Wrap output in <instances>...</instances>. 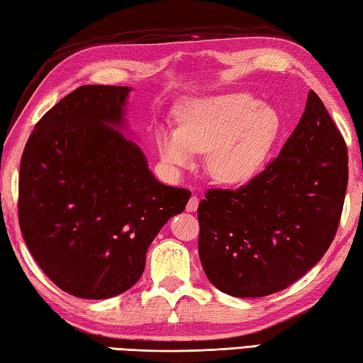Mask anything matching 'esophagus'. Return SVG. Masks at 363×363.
I'll list each match as a JSON object with an SVG mask.
<instances>
[{"label": "esophagus", "mask_w": 363, "mask_h": 363, "mask_svg": "<svg viewBox=\"0 0 363 363\" xmlns=\"http://www.w3.org/2000/svg\"><path fill=\"white\" fill-rule=\"evenodd\" d=\"M199 203H200L199 196L192 195V196H190V200H189V203H187V206H186V210H187L189 213H195L196 208H199Z\"/></svg>", "instance_id": "34e87169"}]
</instances>
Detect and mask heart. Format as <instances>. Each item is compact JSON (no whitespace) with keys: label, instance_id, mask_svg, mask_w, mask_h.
Here are the masks:
<instances>
[{"label":"heart","instance_id":"1","mask_svg":"<svg viewBox=\"0 0 363 363\" xmlns=\"http://www.w3.org/2000/svg\"><path fill=\"white\" fill-rule=\"evenodd\" d=\"M280 130L279 113L253 96L200 97L179 113L177 130L160 128L158 150L171 171L192 167L194 153H206V169L214 181L240 186L259 174Z\"/></svg>","mask_w":363,"mask_h":363}]
</instances>
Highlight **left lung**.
<instances>
[{
	"label": "left lung",
	"mask_w": 363,
	"mask_h": 363,
	"mask_svg": "<svg viewBox=\"0 0 363 363\" xmlns=\"http://www.w3.org/2000/svg\"><path fill=\"white\" fill-rule=\"evenodd\" d=\"M347 187L346 143L309 91L279 157L238 190H208L199 205V255L208 280L235 298L285 290L322 259Z\"/></svg>",
	"instance_id": "1"
}]
</instances>
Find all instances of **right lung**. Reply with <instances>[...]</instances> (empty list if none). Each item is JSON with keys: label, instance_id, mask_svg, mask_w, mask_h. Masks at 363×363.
<instances>
[{"label": "right lung", "instance_id": "obj_1", "mask_svg": "<svg viewBox=\"0 0 363 363\" xmlns=\"http://www.w3.org/2000/svg\"><path fill=\"white\" fill-rule=\"evenodd\" d=\"M128 86H79L36 123L23 150L19 223L60 290L107 299L140 279L162 227L190 192L164 186L128 128Z\"/></svg>", "mask_w": 363, "mask_h": 363}]
</instances>
